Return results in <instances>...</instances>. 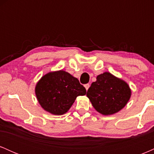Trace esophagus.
I'll use <instances>...</instances> for the list:
<instances>
[{
    "label": "esophagus",
    "instance_id": "34e87169",
    "mask_svg": "<svg viewBox=\"0 0 154 154\" xmlns=\"http://www.w3.org/2000/svg\"><path fill=\"white\" fill-rule=\"evenodd\" d=\"M89 87H90V85H89V84H86V85H85V88L86 91H88V88H89Z\"/></svg>",
    "mask_w": 154,
    "mask_h": 154
}]
</instances>
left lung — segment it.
<instances>
[{
  "instance_id": "obj_1",
  "label": "left lung",
  "mask_w": 154,
  "mask_h": 154,
  "mask_svg": "<svg viewBox=\"0 0 154 154\" xmlns=\"http://www.w3.org/2000/svg\"><path fill=\"white\" fill-rule=\"evenodd\" d=\"M87 96L98 112L111 115L126 106L131 96L128 84L109 72L98 75L96 81L91 84Z\"/></svg>"
}]
</instances>
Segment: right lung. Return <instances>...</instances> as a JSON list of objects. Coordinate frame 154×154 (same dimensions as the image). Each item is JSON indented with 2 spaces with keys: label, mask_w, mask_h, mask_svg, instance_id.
<instances>
[{
  "label": "right lung",
  "mask_w": 154,
  "mask_h": 154,
  "mask_svg": "<svg viewBox=\"0 0 154 154\" xmlns=\"http://www.w3.org/2000/svg\"><path fill=\"white\" fill-rule=\"evenodd\" d=\"M35 94L44 110L62 115L71 108L77 96L86 94V90L78 79L59 70L43 76L37 83Z\"/></svg>",
  "instance_id": "right-lung-1"
}]
</instances>
